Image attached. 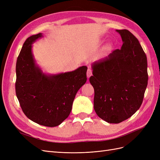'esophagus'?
<instances>
[{"instance_id": "obj_1", "label": "esophagus", "mask_w": 160, "mask_h": 160, "mask_svg": "<svg viewBox=\"0 0 160 160\" xmlns=\"http://www.w3.org/2000/svg\"><path fill=\"white\" fill-rule=\"evenodd\" d=\"M92 75V70L91 69H88V71H87V77L89 79V77Z\"/></svg>"}]
</instances>
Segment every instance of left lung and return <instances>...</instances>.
Listing matches in <instances>:
<instances>
[{
	"instance_id": "1",
	"label": "left lung",
	"mask_w": 160,
	"mask_h": 160,
	"mask_svg": "<svg viewBox=\"0 0 160 160\" xmlns=\"http://www.w3.org/2000/svg\"><path fill=\"white\" fill-rule=\"evenodd\" d=\"M123 44L92 65L94 109L100 118L119 123L132 116L141 106L148 81L146 53L138 38L127 29L116 30Z\"/></svg>"
}]
</instances>
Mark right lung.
Returning a JSON list of instances; mask_svg holds the SVG:
<instances>
[{
  "mask_svg": "<svg viewBox=\"0 0 160 160\" xmlns=\"http://www.w3.org/2000/svg\"><path fill=\"white\" fill-rule=\"evenodd\" d=\"M41 33L27 38L16 64V95L23 113L47 127L60 125L69 115L77 92L87 81L88 67L47 75L35 65L31 44Z\"/></svg>",
  "mask_w": 160,
  "mask_h": 160,
  "instance_id": "add662e5",
  "label": "right lung"
}]
</instances>
